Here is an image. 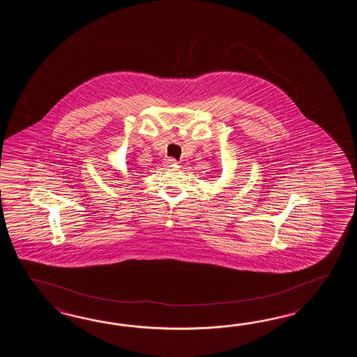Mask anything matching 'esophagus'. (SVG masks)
Returning a JSON list of instances; mask_svg holds the SVG:
<instances>
[{
	"mask_svg": "<svg viewBox=\"0 0 357 357\" xmlns=\"http://www.w3.org/2000/svg\"><path fill=\"white\" fill-rule=\"evenodd\" d=\"M163 163H165V166H176L178 162L175 158H166Z\"/></svg>",
	"mask_w": 357,
	"mask_h": 357,
	"instance_id": "34e87169",
	"label": "esophagus"
}]
</instances>
